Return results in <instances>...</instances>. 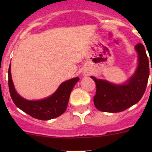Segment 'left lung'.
<instances>
[{"label":"left lung","instance_id":"left-lung-1","mask_svg":"<svg viewBox=\"0 0 152 152\" xmlns=\"http://www.w3.org/2000/svg\"><path fill=\"white\" fill-rule=\"evenodd\" d=\"M134 48L138 56V65L134 74L125 83L116 85L90 76L96 85L93 102L100 111L120 113L137 104L143 96L149 76L148 59L143 45L138 43Z\"/></svg>","mask_w":152,"mask_h":152}]
</instances>
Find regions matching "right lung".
<instances>
[{
    "label": "right lung",
    "mask_w": 152,
    "mask_h": 152,
    "mask_svg": "<svg viewBox=\"0 0 152 152\" xmlns=\"http://www.w3.org/2000/svg\"><path fill=\"white\" fill-rule=\"evenodd\" d=\"M8 76L10 96L15 104L31 117L42 121L55 118L65 113L70 93L79 80V77L69 79L62 82L51 96L41 100L30 101L23 99L15 90L11 74V63Z\"/></svg>",
    "instance_id": "right-lung-1"
}]
</instances>
